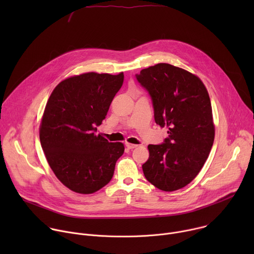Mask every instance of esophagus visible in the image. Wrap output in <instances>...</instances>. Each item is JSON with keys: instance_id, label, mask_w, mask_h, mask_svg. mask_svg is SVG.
<instances>
[{"instance_id": "1", "label": "esophagus", "mask_w": 254, "mask_h": 254, "mask_svg": "<svg viewBox=\"0 0 254 254\" xmlns=\"http://www.w3.org/2000/svg\"><path fill=\"white\" fill-rule=\"evenodd\" d=\"M126 147L128 149V150H133L137 147V144H133V143H129V142H126Z\"/></svg>"}]
</instances>
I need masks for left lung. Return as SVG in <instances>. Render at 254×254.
I'll use <instances>...</instances> for the list:
<instances>
[{"label":"left lung","instance_id":"1","mask_svg":"<svg viewBox=\"0 0 254 254\" xmlns=\"http://www.w3.org/2000/svg\"><path fill=\"white\" fill-rule=\"evenodd\" d=\"M153 102L155 122L169 136L149 144L143 175L162 191L187 186L204 166L213 146L212 106L203 82L187 70L159 63L135 74Z\"/></svg>","mask_w":254,"mask_h":254}]
</instances>
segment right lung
<instances>
[{"instance_id":"add662e5","label":"right lung","mask_w":254,"mask_h":254,"mask_svg":"<svg viewBox=\"0 0 254 254\" xmlns=\"http://www.w3.org/2000/svg\"><path fill=\"white\" fill-rule=\"evenodd\" d=\"M123 83V72H88L61 81L47 101L40 126L41 147L55 176L72 191L94 193L114 176L124 144L110 142L95 131Z\"/></svg>"}]
</instances>
